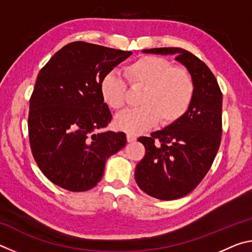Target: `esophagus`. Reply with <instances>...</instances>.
I'll list each match as a JSON object with an SVG mask.
<instances>
[{"label":"esophagus","instance_id":"esophagus-1","mask_svg":"<svg viewBox=\"0 0 252 252\" xmlns=\"http://www.w3.org/2000/svg\"><path fill=\"white\" fill-rule=\"evenodd\" d=\"M126 140H127V142H134V141H136V136L134 134L127 133L126 134Z\"/></svg>","mask_w":252,"mask_h":252}]
</instances>
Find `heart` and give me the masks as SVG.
I'll use <instances>...</instances> for the list:
<instances>
[{"mask_svg": "<svg viewBox=\"0 0 252 252\" xmlns=\"http://www.w3.org/2000/svg\"><path fill=\"white\" fill-rule=\"evenodd\" d=\"M125 74L132 88H142L139 108L127 110L116 118L118 129L139 134L160 121L170 126L185 116L194 97L192 75L185 67L173 66L164 58L147 55L125 67ZM100 94L104 103L113 110L126 104V85L113 72L106 73L100 82Z\"/></svg>", "mask_w": 252, "mask_h": 252, "instance_id": "obj_1", "label": "heart"}]
</instances>
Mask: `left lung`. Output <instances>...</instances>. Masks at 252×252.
<instances>
[{
  "instance_id": "8db88e82",
  "label": "left lung",
  "mask_w": 252,
  "mask_h": 252,
  "mask_svg": "<svg viewBox=\"0 0 252 252\" xmlns=\"http://www.w3.org/2000/svg\"><path fill=\"white\" fill-rule=\"evenodd\" d=\"M143 53L176 55L192 75V103L180 120L138 141L146 156L135 167L140 189L153 198L174 200L197 187L210 169L222 133V93L210 69L180 48L142 50Z\"/></svg>"
}]
</instances>
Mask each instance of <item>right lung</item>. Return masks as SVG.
Wrapping results in <instances>:
<instances>
[{"instance_id":"add662e5","label":"right lung","mask_w":252,"mask_h":252,"mask_svg":"<svg viewBox=\"0 0 252 252\" xmlns=\"http://www.w3.org/2000/svg\"><path fill=\"white\" fill-rule=\"evenodd\" d=\"M132 52L72 42L42 67L30 99L29 138L34 160L54 185L80 192L103 177L105 162L126 146L123 132L103 129L112 119L101 79Z\"/></svg>"}]
</instances>
